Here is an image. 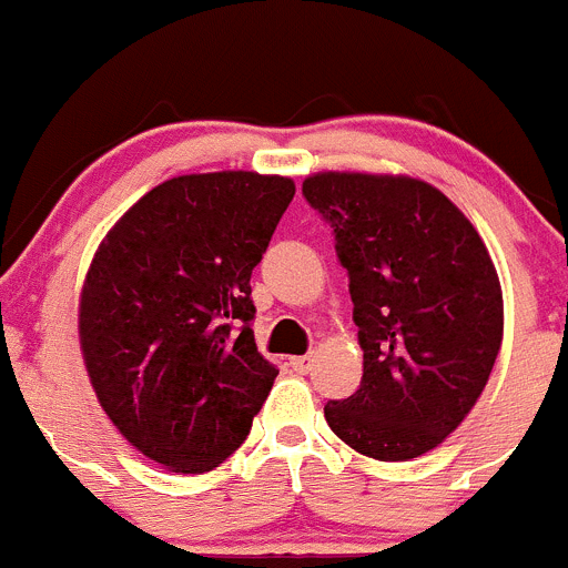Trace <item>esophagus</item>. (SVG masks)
<instances>
[{
  "label": "esophagus",
  "mask_w": 568,
  "mask_h": 568,
  "mask_svg": "<svg viewBox=\"0 0 568 568\" xmlns=\"http://www.w3.org/2000/svg\"><path fill=\"white\" fill-rule=\"evenodd\" d=\"M288 364H291V367H294L300 375H308L311 369H314V356H311V353H308V356H294Z\"/></svg>",
  "instance_id": "esophagus-1"
}]
</instances>
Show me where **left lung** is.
I'll return each mask as SVG.
<instances>
[{"label":"left lung","mask_w":568,"mask_h":568,"mask_svg":"<svg viewBox=\"0 0 568 568\" xmlns=\"http://www.w3.org/2000/svg\"><path fill=\"white\" fill-rule=\"evenodd\" d=\"M302 193L336 232L364 349L362 386L325 406L327 426L381 463L423 457L468 417L501 349L490 252L423 179L322 171Z\"/></svg>","instance_id":"obj_1"}]
</instances>
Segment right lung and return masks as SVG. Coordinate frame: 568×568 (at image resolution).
Returning a JSON list of instances; mask_svg holds the SVG:
<instances>
[{
    "label": "right lung",
    "instance_id": "1",
    "mask_svg": "<svg viewBox=\"0 0 568 568\" xmlns=\"http://www.w3.org/2000/svg\"><path fill=\"white\" fill-rule=\"evenodd\" d=\"M288 176L190 173L148 190L100 241L78 338L100 406L136 452L204 474L241 448L277 367L257 353L252 268Z\"/></svg>",
    "mask_w": 568,
    "mask_h": 568
}]
</instances>
